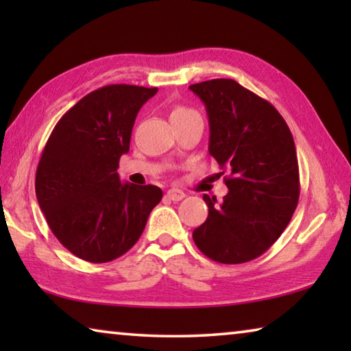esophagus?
Listing matches in <instances>:
<instances>
[{
    "label": "esophagus",
    "mask_w": 351,
    "mask_h": 351,
    "mask_svg": "<svg viewBox=\"0 0 351 351\" xmlns=\"http://www.w3.org/2000/svg\"><path fill=\"white\" fill-rule=\"evenodd\" d=\"M184 197H186V193L182 192V190H180V189H170V190H167V198L169 199H171V201H181Z\"/></svg>",
    "instance_id": "1"
}]
</instances>
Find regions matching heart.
I'll return each instance as SVG.
<instances>
[{"label":"heart","mask_w":351,"mask_h":351,"mask_svg":"<svg viewBox=\"0 0 351 351\" xmlns=\"http://www.w3.org/2000/svg\"><path fill=\"white\" fill-rule=\"evenodd\" d=\"M195 111L186 108V106H176V108L171 111L170 117L171 119H178V117H184V116H189V114H193Z\"/></svg>","instance_id":"obj_1"}]
</instances>
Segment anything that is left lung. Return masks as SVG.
Returning a JSON list of instances; mask_svg holds the SVG:
<instances>
[{"label":"left lung","instance_id":"obj_1","mask_svg":"<svg viewBox=\"0 0 351 351\" xmlns=\"http://www.w3.org/2000/svg\"><path fill=\"white\" fill-rule=\"evenodd\" d=\"M189 88L206 105L209 153L228 173L229 189L221 204L204 195L209 215L193 230V241L218 263L251 261L274 245L299 203L293 134L268 100L235 80L213 79Z\"/></svg>","mask_w":351,"mask_h":351}]
</instances>
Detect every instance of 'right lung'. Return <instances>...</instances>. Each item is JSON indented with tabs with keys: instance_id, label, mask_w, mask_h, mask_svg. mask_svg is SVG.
Returning <instances> with one entry per match:
<instances>
[{
	"instance_id": "add662e5",
	"label": "right lung",
	"mask_w": 351,
	"mask_h": 351,
	"mask_svg": "<svg viewBox=\"0 0 351 351\" xmlns=\"http://www.w3.org/2000/svg\"><path fill=\"white\" fill-rule=\"evenodd\" d=\"M158 88L108 85L64 112L41 153L35 193L57 240L75 257L106 263L134 246L162 190L119 180L136 116Z\"/></svg>"
}]
</instances>
